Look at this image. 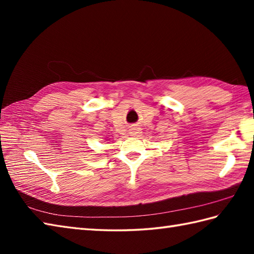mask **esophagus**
I'll return each mask as SVG.
<instances>
[{"instance_id":"esophagus-1","label":"esophagus","mask_w":254,"mask_h":254,"mask_svg":"<svg viewBox=\"0 0 254 254\" xmlns=\"http://www.w3.org/2000/svg\"><path fill=\"white\" fill-rule=\"evenodd\" d=\"M139 133H141V131H139V128H137V127H135V128H132V130L130 131V134H131V135H133V136H136V135H138Z\"/></svg>"}]
</instances>
